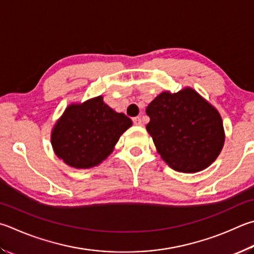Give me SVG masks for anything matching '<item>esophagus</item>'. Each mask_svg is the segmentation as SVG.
<instances>
[{
	"mask_svg": "<svg viewBox=\"0 0 254 254\" xmlns=\"http://www.w3.org/2000/svg\"><path fill=\"white\" fill-rule=\"evenodd\" d=\"M133 123L135 124V126H137V127H142V120H141V118L140 117H136V118H134L133 119Z\"/></svg>",
	"mask_w": 254,
	"mask_h": 254,
	"instance_id": "esophagus-1",
	"label": "esophagus"
}]
</instances>
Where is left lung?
<instances>
[{
	"instance_id": "1",
	"label": "left lung",
	"mask_w": 254,
	"mask_h": 254,
	"mask_svg": "<svg viewBox=\"0 0 254 254\" xmlns=\"http://www.w3.org/2000/svg\"><path fill=\"white\" fill-rule=\"evenodd\" d=\"M146 131L170 168L195 173L210 167L225 140L222 118L213 105L192 87L177 93L164 91L145 110Z\"/></svg>"
}]
</instances>
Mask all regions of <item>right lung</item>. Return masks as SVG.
<instances>
[{"mask_svg":"<svg viewBox=\"0 0 254 254\" xmlns=\"http://www.w3.org/2000/svg\"><path fill=\"white\" fill-rule=\"evenodd\" d=\"M130 127L131 119L114 111L99 95L67 105L51 131V144L55 155L68 167L91 169L112 153Z\"/></svg>","mask_w":254,"mask_h":254,"instance_id":"1","label":"right lung"}]
</instances>
